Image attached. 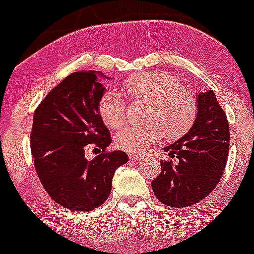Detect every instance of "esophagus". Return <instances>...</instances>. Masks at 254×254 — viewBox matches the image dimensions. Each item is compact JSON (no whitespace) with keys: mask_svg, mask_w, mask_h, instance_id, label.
I'll list each match as a JSON object with an SVG mask.
<instances>
[{"mask_svg":"<svg viewBox=\"0 0 254 254\" xmlns=\"http://www.w3.org/2000/svg\"><path fill=\"white\" fill-rule=\"evenodd\" d=\"M129 157L130 159L135 160V161H139V160H142V157L144 156H142L141 154H139V152H130Z\"/></svg>","mask_w":254,"mask_h":254,"instance_id":"esophagus-1","label":"esophagus"}]
</instances>
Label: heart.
Segmentation results:
<instances>
[{
  "label": "heart",
  "mask_w": 254,
  "mask_h": 254,
  "mask_svg": "<svg viewBox=\"0 0 254 254\" xmlns=\"http://www.w3.org/2000/svg\"><path fill=\"white\" fill-rule=\"evenodd\" d=\"M120 92L131 103L147 104L146 124L127 127L115 135L118 146L127 151H141L162 136L179 140L192 129L197 119L195 93L166 72H142L131 75L120 85ZM105 127L117 130L127 119L125 103L117 90H108L98 104Z\"/></svg>",
  "instance_id": "b5f03b06"
}]
</instances>
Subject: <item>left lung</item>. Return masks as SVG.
<instances>
[{
    "label": "left lung",
    "mask_w": 254,
    "mask_h": 254,
    "mask_svg": "<svg viewBox=\"0 0 254 254\" xmlns=\"http://www.w3.org/2000/svg\"><path fill=\"white\" fill-rule=\"evenodd\" d=\"M198 113L192 129L165 147L161 172L151 181L157 200L170 207H187L212 192L222 177L230 149L227 115L212 90L197 95Z\"/></svg>",
    "instance_id": "obj_1"
}]
</instances>
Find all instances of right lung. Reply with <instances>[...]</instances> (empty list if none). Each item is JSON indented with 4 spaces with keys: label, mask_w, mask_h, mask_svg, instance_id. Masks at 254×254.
Masks as SVG:
<instances>
[{
    "label": "right lung",
    "mask_w": 254,
    "mask_h": 254,
    "mask_svg": "<svg viewBox=\"0 0 254 254\" xmlns=\"http://www.w3.org/2000/svg\"><path fill=\"white\" fill-rule=\"evenodd\" d=\"M94 70L74 72L46 95L33 114L31 151L42 186L52 200L70 211L94 210L112 191L124 151H108L110 132L98 112L104 88ZM101 152L85 159L87 144Z\"/></svg>",
    "instance_id": "right-lung-1"
}]
</instances>
